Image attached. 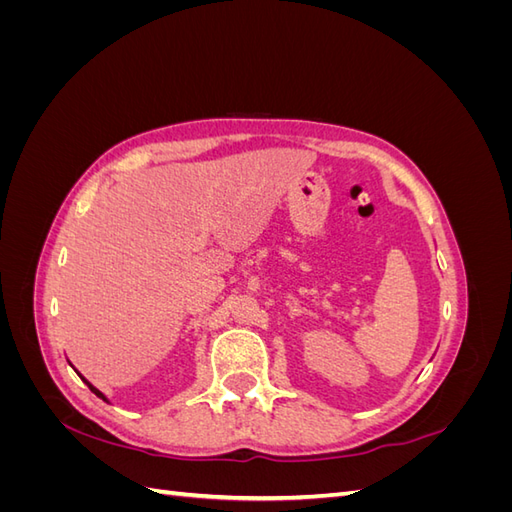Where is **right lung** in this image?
I'll return each mask as SVG.
<instances>
[{
	"mask_svg": "<svg viewBox=\"0 0 512 512\" xmlns=\"http://www.w3.org/2000/svg\"><path fill=\"white\" fill-rule=\"evenodd\" d=\"M85 382H87V380H85ZM87 384H89V382H87ZM89 389H91V391H94V393H96V395H98V397H102V399H104V401H106V397H104V395H102V393H100V391H98V389H96V386H91V384H89Z\"/></svg>",
	"mask_w": 512,
	"mask_h": 512,
	"instance_id": "obj_1",
	"label": "right lung"
}]
</instances>
